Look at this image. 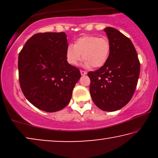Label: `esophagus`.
<instances>
[{
    "label": "esophagus",
    "mask_w": 158,
    "mask_h": 158,
    "mask_svg": "<svg viewBox=\"0 0 158 158\" xmlns=\"http://www.w3.org/2000/svg\"><path fill=\"white\" fill-rule=\"evenodd\" d=\"M81 75H85L87 74V72L86 71H84V70H81Z\"/></svg>",
    "instance_id": "34e87169"
}]
</instances>
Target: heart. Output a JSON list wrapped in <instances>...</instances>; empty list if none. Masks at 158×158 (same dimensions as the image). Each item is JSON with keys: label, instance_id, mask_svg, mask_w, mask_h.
<instances>
[{"label": "heart", "instance_id": "1", "mask_svg": "<svg viewBox=\"0 0 158 158\" xmlns=\"http://www.w3.org/2000/svg\"><path fill=\"white\" fill-rule=\"evenodd\" d=\"M110 53L109 40L95 35H85L77 39L74 44L66 49V60L69 64L77 65L82 57L83 65L86 68H101L107 62Z\"/></svg>", "mask_w": 158, "mask_h": 158}]
</instances>
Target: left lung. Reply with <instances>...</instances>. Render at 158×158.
Listing matches in <instances>:
<instances>
[{
    "label": "left lung",
    "mask_w": 158,
    "mask_h": 158,
    "mask_svg": "<svg viewBox=\"0 0 158 158\" xmlns=\"http://www.w3.org/2000/svg\"><path fill=\"white\" fill-rule=\"evenodd\" d=\"M110 53L104 65L88 73L92 100L99 109L115 111L131 100L137 85L140 64L136 49L128 37L117 29L106 27Z\"/></svg>",
    "instance_id": "left-lung-1"
}]
</instances>
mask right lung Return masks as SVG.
<instances>
[{"instance_id": "obj_1", "label": "right lung", "mask_w": 158, "mask_h": 158, "mask_svg": "<svg viewBox=\"0 0 158 158\" xmlns=\"http://www.w3.org/2000/svg\"><path fill=\"white\" fill-rule=\"evenodd\" d=\"M68 46L64 32L39 33L28 40L19 53L21 90L27 100L42 111L64 109L81 78L78 68L67 61Z\"/></svg>"}]
</instances>
